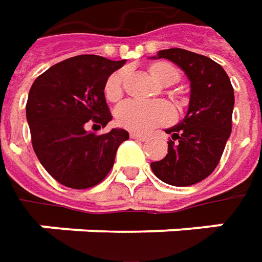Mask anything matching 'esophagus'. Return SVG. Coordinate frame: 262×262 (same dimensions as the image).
I'll use <instances>...</instances> for the list:
<instances>
[{
    "instance_id": "obj_1",
    "label": "esophagus",
    "mask_w": 262,
    "mask_h": 262,
    "mask_svg": "<svg viewBox=\"0 0 262 262\" xmlns=\"http://www.w3.org/2000/svg\"><path fill=\"white\" fill-rule=\"evenodd\" d=\"M131 138L134 140H138V141H146L148 137L146 134H138V133H131Z\"/></svg>"
}]
</instances>
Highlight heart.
Listing matches in <instances>:
<instances>
[{
    "label": "heart",
    "instance_id": "1",
    "mask_svg": "<svg viewBox=\"0 0 262 262\" xmlns=\"http://www.w3.org/2000/svg\"><path fill=\"white\" fill-rule=\"evenodd\" d=\"M148 73L162 84H173L179 78L175 67L166 62H155L148 66ZM124 71L119 70L107 77L105 83V96L107 100L116 102L122 96ZM116 122L134 133H147L155 126L169 124L173 119V107L165 100L143 102L126 100L116 107Z\"/></svg>",
    "mask_w": 262,
    "mask_h": 262
}]
</instances>
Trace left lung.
<instances>
[{
	"label": "left lung",
	"instance_id": "1",
	"mask_svg": "<svg viewBox=\"0 0 262 262\" xmlns=\"http://www.w3.org/2000/svg\"><path fill=\"white\" fill-rule=\"evenodd\" d=\"M153 58H166L179 67L191 83V96L185 118L165 129L170 134L167 155L153 162L151 170L169 185H194L211 175L223 155L232 133L233 87L223 67L208 56L172 48Z\"/></svg>",
	"mask_w": 262,
	"mask_h": 262
}]
</instances>
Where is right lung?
<instances>
[{"instance_id":"obj_1","label":"right lung","mask_w":262,"mask_h":262,"mask_svg":"<svg viewBox=\"0 0 262 262\" xmlns=\"http://www.w3.org/2000/svg\"><path fill=\"white\" fill-rule=\"evenodd\" d=\"M124 64L125 59L73 56L46 70L30 87L26 116L32 146L59 184L74 189L100 184L114 166L119 144L129 138L121 128L100 136L87 131L90 124L95 129L112 119L103 90L107 77Z\"/></svg>"}]
</instances>
